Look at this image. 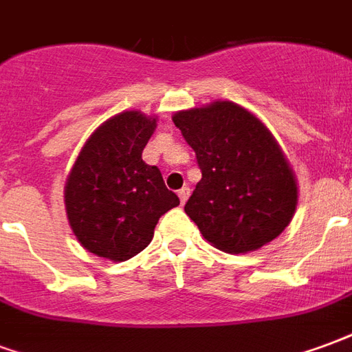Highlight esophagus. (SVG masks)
Returning <instances> with one entry per match:
<instances>
[{
	"label": "esophagus",
	"instance_id": "1",
	"mask_svg": "<svg viewBox=\"0 0 352 352\" xmlns=\"http://www.w3.org/2000/svg\"><path fill=\"white\" fill-rule=\"evenodd\" d=\"M189 193H191V191H189V187H182V189H179L178 197L182 204H186V201L189 199Z\"/></svg>",
	"mask_w": 352,
	"mask_h": 352
}]
</instances>
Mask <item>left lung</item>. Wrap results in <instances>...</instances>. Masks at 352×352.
I'll return each instance as SVG.
<instances>
[{
  "mask_svg": "<svg viewBox=\"0 0 352 352\" xmlns=\"http://www.w3.org/2000/svg\"><path fill=\"white\" fill-rule=\"evenodd\" d=\"M173 122L202 173L186 214L208 242L238 255L278 238L294 215L298 187L266 125L230 101L182 110Z\"/></svg>",
  "mask_w": 352,
  "mask_h": 352,
  "instance_id": "1",
  "label": "left lung"
}]
</instances>
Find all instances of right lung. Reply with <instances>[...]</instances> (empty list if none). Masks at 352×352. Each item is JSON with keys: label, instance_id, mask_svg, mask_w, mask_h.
I'll return each instance as SVG.
<instances>
[{"label": "right lung", "instance_id": "right-lung-1", "mask_svg": "<svg viewBox=\"0 0 352 352\" xmlns=\"http://www.w3.org/2000/svg\"><path fill=\"white\" fill-rule=\"evenodd\" d=\"M155 125V118L138 110L112 116L86 140L69 173V225L97 257H135L151 242L159 217L179 204L157 166L142 161Z\"/></svg>", "mask_w": 352, "mask_h": 352}]
</instances>
